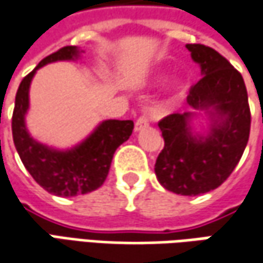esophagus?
I'll list each match as a JSON object with an SVG mask.
<instances>
[{
  "label": "esophagus",
  "instance_id": "obj_1",
  "mask_svg": "<svg viewBox=\"0 0 263 263\" xmlns=\"http://www.w3.org/2000/svg\"><path fill=\"white\" fill-rule=\"evenodd\" d=\"M150 125V122H148V118L147 116H140L137 122H135V132H140L145 129L147 126Z\"/></svg>",
  "mask_w": 263,
  "mask_h": 263
}]
</instances>
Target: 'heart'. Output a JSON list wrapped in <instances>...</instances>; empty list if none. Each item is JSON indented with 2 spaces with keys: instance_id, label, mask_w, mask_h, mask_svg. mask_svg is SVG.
Masks as SVG:
<instances>
[{
  "instance_id": "heart-1",
  "label": "heart",
  "mask_w": 263,
  "mask_h": 263,
  "mask_svg": "<svg viewBox=\"0 0 263 263\" xmlns=\"http://www.w3.org/2000/svg\"><path fill=\"white\" fill-rule=\"evenodd\" d=\"M159 79H160V81H162V79H163V76H160V78H159ZM181 88H182V85H181V84H175V85H174V89H175V92H178V91H181Z\"/></svg>"
}]
</instances>
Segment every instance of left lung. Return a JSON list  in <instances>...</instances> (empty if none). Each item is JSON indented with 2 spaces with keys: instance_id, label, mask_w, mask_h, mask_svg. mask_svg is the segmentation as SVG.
I'll use <instances>...</instances> for the list:
<instances>
[{
  "instance_id": "left-lung-1",
  "label": "left lung",
  "mask_w": 263,
  "mask_h": 263,
  "mask_svg": "<svg viewBox=\"0 0 263 263\" xmlns=\"http://www.w3.org/2000/svg\"><path fill=\"white\" fill-rule=\"evenodd\" d=\"M185 47L203 78L190 89L191 110L159 122L165 147L154 172L166 190L199 196L218 189L240 162L250 134V109L243 76L225 57L201 44ZM199 111L210 120L206 133L194 126Z\"/></svg>"
}]
</instances>
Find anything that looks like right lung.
<instances>
[{
    "label": "right lung",
    "mask_w": 263,
    "mask_h": 263,
    "mask_svg": "<svg viewBox=\"0 0 263 263\" xmlns=\"http://www.w3.org/2000/svg\"><path fill=\"white\" fill-rule=\"evenodd\" d=\"M81 52L74 45L63 47L25 76L16 94L11 120L13 141L25 167L42 189L59 197L86 194L101 187L116 148L131 137L134 129L132 120H103L84 141L66 150L45 145L29 134L25 118L29 110V88L36 70L54 62L78 60Z\"/></svg>",
    "instance_id": "1"
}]
</instances>
